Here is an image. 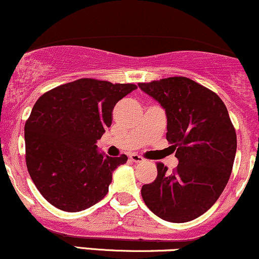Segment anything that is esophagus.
Listing matches in <instances>:
<instances>
[{
  "mask_svg": "<svg viewBox=\"0 0 259 259\" xmlns=\"http://www.w3.org/2000/svg\"><path fill=\"white\" fill-rule=\"evenodd\" d=\"M129 158L133 160V162H135V163H141V162H144V158H142L141 156H140V154H138V153H132L129 156Z\"/></svg>",
  "mask_w": 259,
  "mask_h": 259,
  "instance_id": "esophagus-1",
  "label": "esophagus"
}]
</instances>
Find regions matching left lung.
Listing matches in <instances>:
<instances>
[{"instance_id":"1","label":"left lung","mask_w":259,"mask_h":259,"mask_svg":"<svg viewBox=\"0 0 259 259\" xmlns=\"http://www.w3.org/2000/svg\"><path fill=\"white\" fill-rule=\"evenodd\" d=\"M165 109L167 140L179 164L157 163V178L142 186L146 206L159 218L185 223L207 212L227 186L236 154V133L221 97L185 76L140 82Z\"/></svg>"}]
</instances>
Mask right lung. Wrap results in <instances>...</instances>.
<instances>
[{
	"label": "right lung",
	"instance_id": "right-lung-1",
	"mask_svg": "<svg viewBox=\"0 0 259 259\" xmlns=\"http://www.w3.org/2000/svg\"><path fill=\"white\" fill-rule=\"evenodd\" d=\"M138 88L82 78L47 91L24 127L25 162L35 186L52 206L79 212L108 192L112 174L127 160L97 151L115 103Z\"/></svg>",
	"mask_w": 259,
	"mask_h": 259
}]
</instances>
